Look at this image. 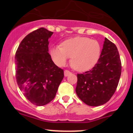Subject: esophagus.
Masks as SVG:
<instances>
[{
  "mask_svg": "<svg viewBox=\"0 0 133 133\" xmlns=\"http://www.w3.org/2000/svg\"><path fill=\"white\" fill-rule=\"evenodd\" d=\"M70 74H71V72H70L69 70H64V77H68Z\"/></svg>",
  "mask_w": 133,
  "mask_h": 133,
  "instance_id": "obj_1",
  "label": "esophagus"
}]
</instances>
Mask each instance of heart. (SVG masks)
<instances>
[{
  "label": "heart",
  "mask_w": 133,
  "mask_h": 133,
  "mask_svg": "<svg viewBox=\"0 0 133 133\" xmlns=\"http://www.w3.org/2000/svg\"><path fill=\"white\" fill-rule=\"evenodd\" d=\"M101 52V47L98 41L85 36L66 40L62 46H55L50 50L52 60L57 65H64L68 58H71V66L78 71H86L95 66Z\"/></svg>",
  "instance_id": "obj_1"
}]
</instances>
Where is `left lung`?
Instances as JSON below:
<instances>
[{"instance_id": "obj_1", "label": "left lung", "mask_w": 133, "mask_h": 133, "mask_svg": "<svg viewBox=\"0 0 133 133\" xmlns=\"http://www.w3.org/2000/svg\"><path fill=\"white\" fill-rule=\"evenodd\" d=\"M121 75V62L114 43L104 38L98 63L89 71L77 75L76 93L89 106L107 103L115 93Z\"/></svg>"}]
</instances>
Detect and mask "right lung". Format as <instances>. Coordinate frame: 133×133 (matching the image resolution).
I'll return each mask as SVG.
<instances>
[{
  "label": "right lung",
  "instance_id": "obj_1",
  "mask_svg": "<svg viewBox=\"0 0 133 133\" xmlns=\"http://www.w3.org/2000/svg\"><path fill=\"white\" fill-rule=\"evenodd\" d=\"M53 32L40 28L25 36L15 55L16 78L24 97L36 106H43L55 97L64 77L49 53V38Z\"/></svg>",
  "mask_w": 133,
  "mask_h": 133
}]
</instances>
